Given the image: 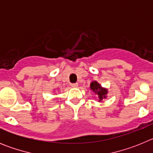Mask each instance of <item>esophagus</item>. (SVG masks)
<instances>
[{
	"label": "esophagus",
	"mask_w": 153,
	"mask_h": 153,
	"mask_svg": "<svg viewBox=\"0 0 153 153\" xmlns=\"http://www.w3.org/2000/svg\"><path fill=\"white\" fill-rule=\"evenodd\" d=\"M71 86H72V87H74V88H76V87H77L78 86V83H72V84H71Z\"/></svg>",
	"instance_id": "1"
}]
</instances>
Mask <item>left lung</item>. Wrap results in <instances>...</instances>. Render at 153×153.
<instances>
[{
    "mask_svg": "<svg viewBox=\"0 0 153 153\" xmlns=\"http://www.w3.org/2000/svg\"><path fill=\"white\" fill-rule=\"evenodd\" d=\"M90 89L93 90L96 94L98 95L99 97V102H101L102 100V99L106 98V94L108 93L107 89L103 88L101 86L100 83H98L97 81H93L90 83Z\"/></svg>",
    "mask_w": 153,
    "mask_h": 153,
    "instance_id": "obj_1",
    "label": "left lung"
}]
</instances>
